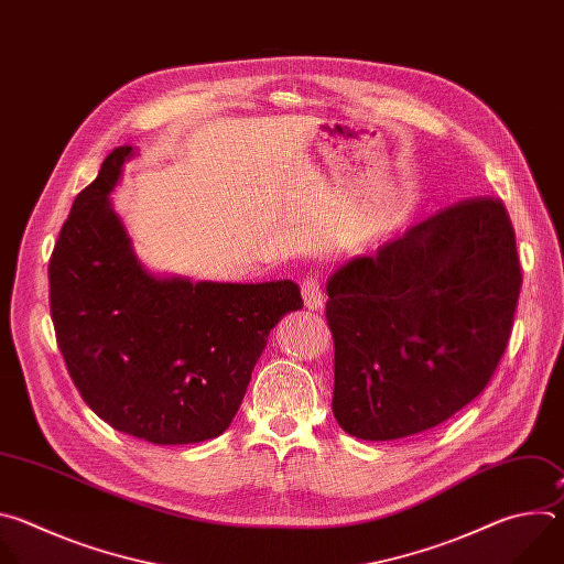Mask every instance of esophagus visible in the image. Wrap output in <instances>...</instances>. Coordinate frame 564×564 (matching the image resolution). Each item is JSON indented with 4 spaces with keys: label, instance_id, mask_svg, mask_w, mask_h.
I'll use <instances>...</instances> for the list:
<instances>
[{
    "label": "esophagus",
    "instance_id": "esophagus-1",
    "mask_svg": "<svg viewBox=\"0 0 564 564\" xmlns=\"http://www.w3.org/2000/svg\"><path fill=\"white\" fill-rule=\"evenodd\" d=\"M301 294H303V303H305L307 310H321V305H324V292H321L318 281H316V276H312V274H307V276L303 279Z\"/></svg>",
    "mask_w": 564,
    "mask_h": 564
}]
</instances>
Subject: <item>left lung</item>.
<instances>
[{
	"label": "left lung",
	"mask_w": 564,
	"mask_h": 564,
	"mask_svg": "<svg viewBox=\"0 0 564 564\" xmlns=\"http://www.w3.org/2000/svg\"><path fill=\"white\" fill-rule=\"evenodd\" d=\"M522 285L500 198H468L413 225L328 281L333 413L370 442L429 431L491 381Z\"/></svg>",
	"instance_id": "8db88e82"
}]
</instances>
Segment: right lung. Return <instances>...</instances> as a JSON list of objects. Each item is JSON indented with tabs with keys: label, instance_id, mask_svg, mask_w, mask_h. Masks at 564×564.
Returning <instances> with one entry per match:
<instances>
[{
	"label": "right lung",
	"instance_id": "right-lung-1",
	"mask_svg": "<svg viewBox=\"0 0 564 564\" xmlns=\"http://www.w3.org/2000/svg\"><path fill=\"white\" fill-rule=\"evenodd\" d=\"M131 147L113 149L79 192L48 261V299L66 370L87 406L151 444H196L231 424L299 285L160 279L133 257L113 214Z\"/></svg>",
	"mask_w": 564,
	"mask_h": 564
}]
</instances>
